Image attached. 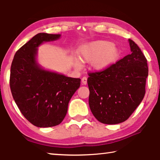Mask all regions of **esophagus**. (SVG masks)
<instances>
[{"label": "esophagus", "instance_id": "esophagus-1", "mask_svg": "<svg viewBox=\"0 0 160 160\" xmlns=\"http://www.w3.org/2000/svg\"><path fill=\"white\" fill-rule=\"evenodd\" d=\"M82 85H87V82H88V78H87L86 77H83L82 78Z\"/></svg>", "mask_w": 160, "mask_h": 160}]
</instances>
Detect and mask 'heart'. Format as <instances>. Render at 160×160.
Returning <instances> with one entry per match:
<instances>
[{"label": "heart", "mask_w": 160, "mask_h": 160, "mask_svg": "<svg viewBox=\"0 0 160 160\" xmlns=\"http://www.w3.org/2000/svg\"><path fill=\"white\" fill-rule=\"evenodd\" d=\"M121 56V51L116 44L107 40H97L84 47L80 52V59L83 63H92L94 70L101 71L115 63ZM74 66L81 68L79 60L74 61Z\"/></svg>", "instance_id": "b5f03b06"}]
</instances>
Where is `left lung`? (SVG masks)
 <instances>
[{
    "label": "left lung",
    "mask_w": 160,
    "mask_h": 160,
    "mask_svg": "<svg viewBox=\"0 0 160 160\" xmlns=\"http://www.w3.org/2000/svg\"><path fill=\"white\" fill-rule=\"evenodd\" d=\"M131 53L102 72L89 74V105L99 122L118 124L129 118L145 94L147 59L128 39Z\"/></svg>",
    "instance_id": "left-lung-1"
}]
</instances>
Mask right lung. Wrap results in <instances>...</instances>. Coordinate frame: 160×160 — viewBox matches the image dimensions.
<instances>
[{"label":"right lung","mask_w":160,"mask_h":160,"mask_svg":"<svg viewBox=\"0 0 160 160\" xmlns=\"http://www.w3.org/2000/svg\"><path fill=\"white\" fill-rule=\"evenodd\" d=\"M61 36L36 34L16 52L10 68L13 99L23 116L40 128L57 126L63 121L70 100L80 85V78L46 70L37 61V48Z\"/></svg>","instance_id":"add662e5"}]
</instances>
